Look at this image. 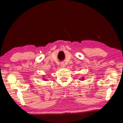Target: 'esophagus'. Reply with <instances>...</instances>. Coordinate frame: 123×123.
Returning a JSON list of instances; mask_svg holds the SVG:
<instances>
[{"label":"esophagus","instance_id":"obj_1","mask_svg":"<svg viewBox=\"0 0 123 123\" xmlns=\"http://www.w3.org/2000/svg\"><path fill=\"white\" fill-rule=\"evenodd\" d=\"M61 66L62 67V68H64L66 67V64H65V63H61Z\"/></svg>","mask_w":123,"mask_h":123}]
</instances>
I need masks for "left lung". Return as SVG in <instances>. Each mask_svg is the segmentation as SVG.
I'll return each instance as SVG.
<instances>
[{
	"label": "left lung",
	"instance_id": "1",
	"mask_svg": "<svg viewBox=\"0 0 123 123\" xmlns=\"http://www.w3.org/2000/svg\"><path fill=\"white\" fill-rule=\"evenodd\" d=\"M80 80H81V81H84V77H82V78L80 79Z\"/></svg>",
	"mask_w": 123,
	"mask_h": 123
}]
</instances>
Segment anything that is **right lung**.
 <instances>
[{"mask_svg": "<svg viewBox=\"0 0 123 123\" xmlns=\"http://www.w3.org/2000/svg\"><path fill=\"white\" fill-rule=\"evenodd\" d=\"M45 75H43V77H44V78H45ZM43 80H45V81H47V80H48V79H46L45 78H43Z\"/></svg>", "mask_w": 123, "mask_h": 123, "instance_id": "add662e5", "label": "right lung"}]
</instances>
